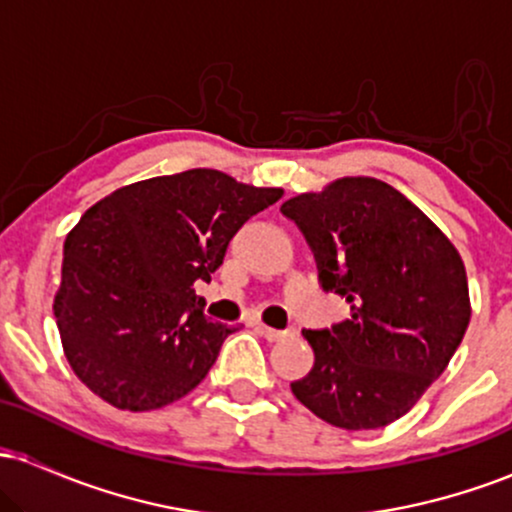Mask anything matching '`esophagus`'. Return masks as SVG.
<instances>
[{"label":"esophagus","instance_id":"obj_1","mask_svg":"<svg viewBox=\"0 0 512 512\" xmlns=\"http://www.w3.org/2000/svg\"><path fill=\"white\" fill-rule=\"evenodd\" d=\"M257 330H260V334L264 339H269V342H281V339H286L289 337L291 332H286V330H274V327H267V325H257Z\"/></svg>","mask_w":512,"mask_h":512}]
</instances>
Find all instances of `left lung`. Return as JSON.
Segmentation results:
<instances>
[{"instance_id": "left-lung-1", "label": "left lung", "mask_w": 512, "mask_h": 512, "mask_svg": "<svg viewBox=\"0 0 512 512\" xmlns=\"http://www.w3.org/2000/svg\"><path fill=\"white\" fill-rule=\"evenodd\" d=\"M313 250L325 291L351 305L332 330H305L315 366L291 383L327 424L368 431L397 421L448 368L472 303L448 236L383 180L339 178L281 204Z\"/></svg>"}]
</instances>
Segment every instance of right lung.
<instances>
[{
  "instance_id": "right-lung-1",
  "label": "right lung",
  "mask_w": 512,
  "mask_h": 512,
  "mask_svg": "<svg viewBox=\"0 0 512 512\" xmlns=\"http://www.w3.org/2000/svg\"><path fill=\"white\" fill-rule=\"evenodd\" d=\"M281 187L211 168L120 187L64 240L57 330L76 378L115 409H161L207 378L236 327L204 317L195 281H209L228 243Z\"/></svg>"
}]
</instances>
